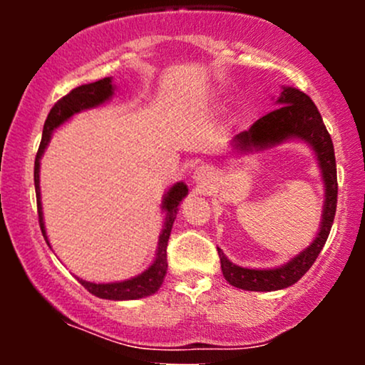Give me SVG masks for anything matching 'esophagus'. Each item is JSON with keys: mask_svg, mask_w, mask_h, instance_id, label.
Returning a JSON list of instances; mask_svg holds the SVG:
<instances>
[{"mask_svg": "<svg viewBox=\"0 0 365 365\" xmlns=\"http://www.w3.org/2000/svg\"><path fill=\"white\" fill-rule=\"evenodd\" d=\"M194 180L197 183H199V185H202V187L207 185V183L212 180V168H211V166H207V165L197 166V168L194 170Z\"/></svg>", "mask_w": 365, "mask_h": 365, "instance_id": "1", "label": "esophagus"}]
</instances>
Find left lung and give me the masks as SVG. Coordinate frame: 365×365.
I'll use <instances>...</instances> for the list:
<instances>
[{
  "instance_id": "1",
  "label": "left lung",
  "mask_w": 365,
  "mask_h": 365,
  "mask_svg": "<svg viewBox=\"0 0 365 365\" xmlns=\"http://www.w3.org/2000/svg\"><path fill=\"white\" fill-rule=\"evenodd\" d=\"M276 104L278 108L259 118L249 130L237 133L232 140V148L237 153L244 154L274 148L287 140H304L316 153L317 165L321 168L326 194L324 206H322L319 232L312 244L283 266L273 267V269H249V267L233 264L223 254V250L217 249L221 271L226 282L232 287L249 292L283 290L299 282L311 269L328 240L334 212H336V161H334L333 140L322 123L321 113L317 111L312 99L295 87H283Z\"/></svg>"
}]
</instances>
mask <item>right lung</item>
I'll list each match as a JSON object with an SVG mask.
<instances>
[{"instance_id":"add662e5","label":"right lung","mask_w":365,"mask_h":365,"mask_svg":"<svg viewBox=\"0 0 365 365\" xmlns=\"http://www.w3.org/2000/svg\"><path fill=\"white\" fill-rule=\"evenodd\" d=\"M115 87L111 83V77L103 78V81L86 83V86L75 87L70 91L65 98H61L49 111L48 118H46L44 128H43V140H41L39 150H37L36 163H34V185H36V197H37V215H39V225L41 232H43L44 240L48 242V235H46L44 228V217H43V204H41V187H39V168H41V158H43L44 149L48 148V142L51 139V133L60 125L65 123L66 120L72 118L73 115L81 113L83 110H91V108L101 106L106 101H110ZM188 194V188L183 182L175 183L173 187L166 192L163 197V211L166 212L165 225H163L161 235H159L156 257L148 269L139 276L125 279V282H115V283H91L86 279L77 278L78 282L86 290H89L92 295L99 297V299L108 300H137L144 299V297L153 295L159 290L163 284V279L166 276V269H168V262H166V247H168V238L173 228L175 217H177V211L182 199ZM49 245V242H48Z\"/></svg>"}]
</instances>
